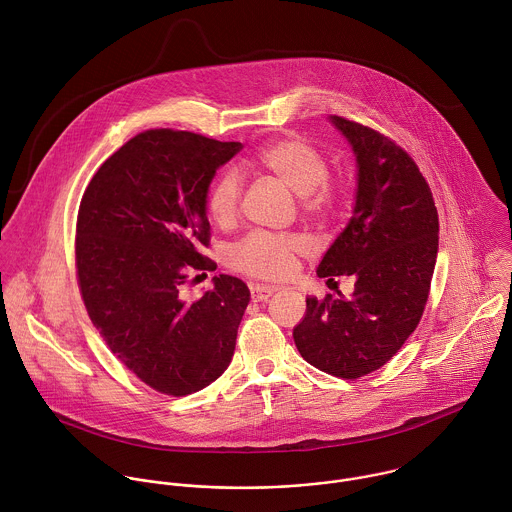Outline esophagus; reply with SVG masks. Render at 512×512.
I'll list each match as a JSON object with an SVG mask.
<instances>
[{"label": "esophagus", "instance_id": "1", "mask_svg": "<svg viewBox=\"0 0 512 512\" xmlns=\"http://www.w3.org/2000/svg\"><path fill=\"white\" fill-rule=\"evenodd\" d=\"M275 291H277V287H269V285H251V299H253V301H267Z\"/></svg>", "mask_w": 512, "mask_h": 512}]
</instances>
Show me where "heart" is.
<instances>
[{
  "mask_svg": "<svg viewBox=\"0 0 512 512\" xmlns=\"http://www.w3.org/2000/svg\"><path fill=\"white\" fill-rule=\"evenodd\" d=\"M259 164L271 172L293 194L303 198V209L312 217H324L332 211L336 194L328 186V164L324 156L299 138H283L259 154ZM241 180L235 172H223L211 186L207 211L217 225H231L239 211ZM305 251L297 237L253 231L229 251V265L255 279L279 281L293 273L295 259Z\"/></svg>",
  "mask_w": 512,
  "mask_h": 512,
  "instance_id": "obj_1",
  "label": "heart"
}]
</instances>
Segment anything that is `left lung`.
Wrapping results in <instances>:
<instances>
[{"mask_svg":"<svg viewBox=\"0 0 512 512\" xmlns=\"http://www.w3.org/2000/svg\"><path fill=\"white\" fill-rule=\"evenodd\" d=\"M356 158L352 217L316 275L354 279L350 297H308L293 338L314 368L354 380L382 368L415 330L437 261L439 221L415 162L384 134L328 118Z\"/></svg>","mask_w":512,"mask_h":512,"instance_id":"1","label":"left lung"}]
</instances>
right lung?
I'll return each mask as SVG.
<instances>
[{
    "mask_svg": "<svg viewBox=\"0 0 512 512\" xmlns=\"http://www.w3.org/2000/svg\"><path fill=\"white\" fill-rule=\"evenodd\" d=\"M239 150L241 142L146 130L104 162L81 200L85 307L112 354L168 396L204 390L227 370L251 299L231 275L213 277L196 301L184 295L194 273L213 269L202 255L209 184Z\"/></svg>",
    "mask_w": 512,
    "mask_h": 512,
    "instance_id": "obj_1",
    "label": "right lung"
}]
</instances>
